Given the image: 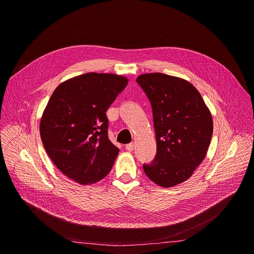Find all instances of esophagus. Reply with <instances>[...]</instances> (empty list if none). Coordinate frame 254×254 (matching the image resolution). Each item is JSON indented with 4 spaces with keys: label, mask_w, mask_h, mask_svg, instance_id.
I'll use <instances>...</instances> for the list:
<instances>
[{
    "label": "esophagus",
    "mask_w": 254,
    "mask_h": 254,
    "mask_svg": "<svg viewBox=\"0 0 254 254\" xmlns=\"http://www.w3.org/2000/svg\"><path fill=\"white\" fill-rule=\"evenodd\" d=\"M126 149H127V151H132V150L134 149V145H133V143H130V144L126 145Z\"/></svg>",
    "instance_id": "esophagus-1"
}]
</instances>
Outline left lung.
Returning a JSON list of instances; mask_svg holds the SVG:
<instances>
[{
  "label": "left lung",
  "instance_id": "8db88e82",
  "mask_svg": "<svg viewBox=\"0 0 254 254\" xmlns=\"http://www.w3.org/2000/svg\"><path fill=\"white\" fill-rule=\"evenodd\" d=\"M137 82L147 95L153 113L157 152L144 164L146 176L163 188L187 181L206 156L211 141V113L188 80L144 73Z\"/></svg>",
  "mask_w": 254,
  "mask_h": 254
}]
</instances>
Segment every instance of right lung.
Returning a JSON list of instances; mask_svg holds the SVG:
<instances>
[{
	"label": "right lung",
	"mask_w": 254,
	"mask_h": 254,
	"mask_svg": "<svg viewBox=\"0 0 254 254\" xmlns=\"http://www.w3.org/2000/svg\"><path fill=\"white\" fill-rule=\"evenodd\" d=\"M128 82L114 73L89 72L61 82L44 110L40 133L49 157L81 185L104 179L120 152L108 139L106 111Z\"/></svg>",
	"instance_id": "right-lung-1"
}]
</instances>
